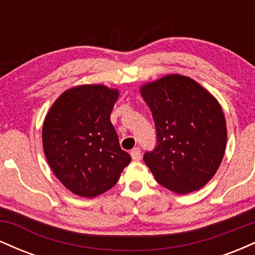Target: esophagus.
Returning a JSON list of instances; mask_svg holds the SVG:
<instances>
[{"mask_svg":"<svg viewBox=\"0 0 255 255\" xmlns=\"http://www.w3.org/2000/svg\"><path fill=\"white\" fill-rule=\"evenodd\" d=\"M130 156L134 160H140V158H141V150H140L139 147L133 148V150L130 151Z\"/></svg>","mask_w":255,"mask_h":255,"instance_id":"1","label":"esophagus"}]
</instances>
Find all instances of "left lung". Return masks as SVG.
<instances>
[{
	"label": "left lung",
	"mask_w": 255,
	"mask_h": 255,
	"mask_svg": "<svg viewBox=\"0 0 255 255\" xmlns=\"http://www.w3.org/2000/svg\"><path fill=\"white\" fill-rule=\"evenodd\" d=\"M141 96L156 127V146L144 162L157 182L178 193L197 191L211 180L227 144L224 114L197 81L183 75L145 85Z\"/></svg>",
	"instance_id": "left-lung-1"
}]
</instances>
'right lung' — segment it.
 <instances>
[{
    "label": "right lung",
    "mask_w": 255,
    "mask_h": 255,
    "mask_svg": "<svg viewBox=\"0 0 255 255\" xmlns=\"http://www.w3.org/2000/svg\"><path fill=\"white\" fill-rule=\"evenodd\" d=\"M119 92L83 85L62 93L43 125L49 165L66 188L85 198L109 191L130 163L120 147L110 114Z\"/></svg>",
    "instance_id": "right-lung-1"
}]
</instances>
